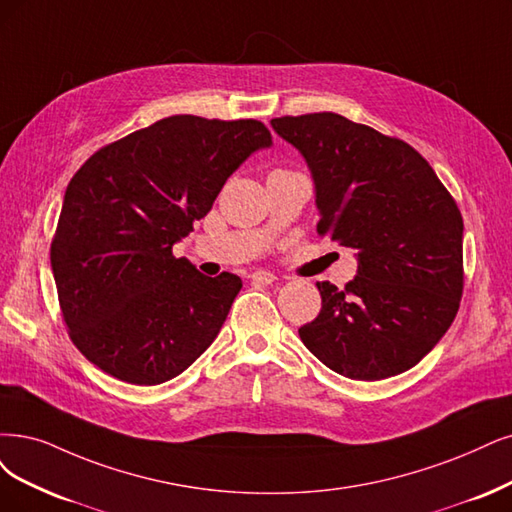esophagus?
<instances>
[{"label": "esophagus", "instance_id": "obj_1", "mask_svg": "<svg viewBox=\"0 0 512 512\" xmlns=\"http://www.w3.org/2000/svg\"><path fill=\"white\" fill-rule=\"evenodd\" d=\"M251 280L257 282V285H272L276 276L272 272H266V270H257V272L251 274Z\"/></svg>", "mask_w": 512, "mask_h": 512}]
</instances>
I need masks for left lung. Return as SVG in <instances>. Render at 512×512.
<instances>
[{
	"instance_id": "left-lung-1",
	"label": "left lung",
	"mask_w": 512,
	"mask_h": 512,
	"mask_svg": "<svg viewBox=\"0 0 512 512\" xmlns=\"http://www.w3.org/2000/svg\"><path fill=\"white\" fill-rule=\"evenodd\" d=\"M306 158L316 232L356 251L346 289L316 282L323 308L299 329L335 373L375 382L418 365L458 314L464 221L456 200L411 145L339 113L274 118Z\"/></svg>"
}]
</instances>
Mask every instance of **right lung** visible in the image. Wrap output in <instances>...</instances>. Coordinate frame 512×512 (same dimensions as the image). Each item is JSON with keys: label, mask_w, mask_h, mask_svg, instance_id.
Listing matches in <instances>:
<instances>
[{"label": "right lung", "mask_w": 512, "mask_h": 512, "mask_svg": "<svg viewBox=\"0 0 512 512\" xmlns=\"http://www.w3.org/2000/svg\"><path fill=\"white\" fill-rule=\"evenodd\" d=\"M270 145L257 120L170 116L94 151L73 175L50 263L71 342L92 365L156 386L215 342L242 280L200 274L173 244Z\"/></svg>", "instance_id": "1"}]
</instances>
